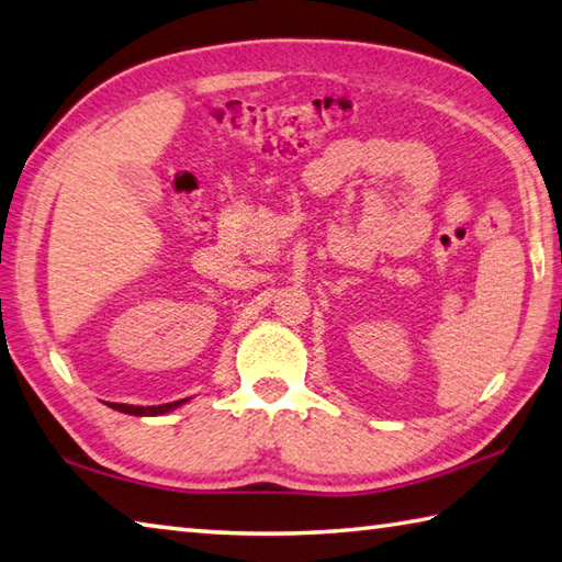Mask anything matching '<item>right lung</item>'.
I'll return each mask as SVG.
<instances>
[{
    "label": "right lung",
    "instance_id": "add662e5",
    "mask_svg": "<svg viewBox=\"0 0 562 562\" xmlns=\"http://www.w3.org/2000/svg\"><path fill=\"white\" fill-rule=\"evenodd\" d=\"M186 401V398H183ZM183 401H173V404H161V406H130V404H112L114 411L130 413V416H164V413L173 411L183 404Z\"/></svg>",
    "mask_w": 562,
    "mask_h": 562
}]
</instances>
